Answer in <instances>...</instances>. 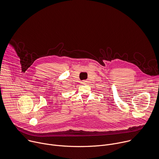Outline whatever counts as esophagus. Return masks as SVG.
<instances>
[{
    "label": "esophagus",
    "mask_w": 159,
    "mask_h": 159,
    "mask_svg": "<svg viewBox=\"0 0 159 159\" xmlns=\"http://www.w3.org/2000/svg\"><path fill=\"white\" fill-rule=\"evenodd\" d=\"M86 81H81V84H86Z\"/></svg>",
    "instance_id": "obj_1"
}]
</instances>
